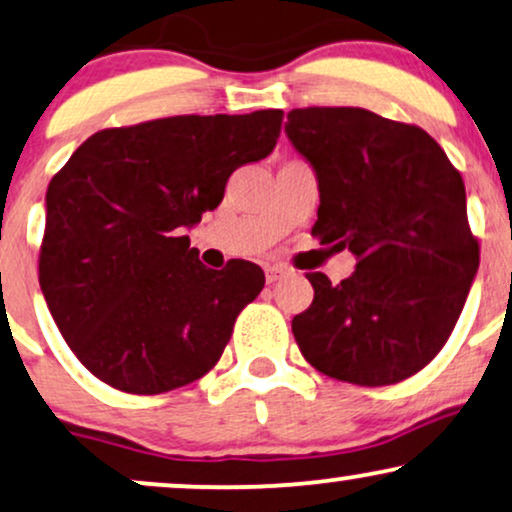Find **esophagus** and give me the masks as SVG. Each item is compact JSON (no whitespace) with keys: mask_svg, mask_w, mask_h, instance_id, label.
I'll use <instances>...</instances> for the list:
<instances>
[{"mask_svg":"<svg viewBox=\"0 0 512 512\" xmlns=\"http://www.w3.org/2000/svg\"><path fill=\"white\" fill-rule=\"evenodd\" d=\"M289 270L284 268V265H265V282L268 284H275L280 282L282 277H287Z\"/></svg>","mask_w":512,"mask_h":512,"instance_id":"esophagus-1","label":"esophagus"}]
</instances>
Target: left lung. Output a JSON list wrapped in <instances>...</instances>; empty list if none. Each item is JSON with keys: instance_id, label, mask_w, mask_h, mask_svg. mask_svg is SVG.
<instances>
[{"instance_id": "obj_1", "label": "left lung", "mask_w": 512, "mask_h": 512, "mask_svg": "<svg viewBox=\"0 0 512 512\" xmlns=\"http://www.w3.org/2000/svg\"><path fill=\"white\" fill-rule=\"evenodd\" d=\"M284 131L317 176L313 235L357 258L338 284L305 275L298 348L338 381L400 383L440 353L477 275L463 178L421 126L364 108L291 110Z\"/></svg>"}]
</instances>
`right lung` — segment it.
<instances>
[{
	"label": "right lung",
	"instance_id": "obj_1",
	"mask_svg": "<svg viewBox=\"0 0 512 512\" xmlns=\"http://www.w3.org/2000/svg\"><path fill=\"white\" fill-rule=\"evenodd\" d=\"M282 117L178 115L103 129L51 178L39 287L65 343L103 383L167 393L223 355L265 275L242 258L207 268L185 230L221 204L232 171L270 155Z\"/></svg>",
	"mask_w": 512,
	"mask_h": 512
}]
</instances>
